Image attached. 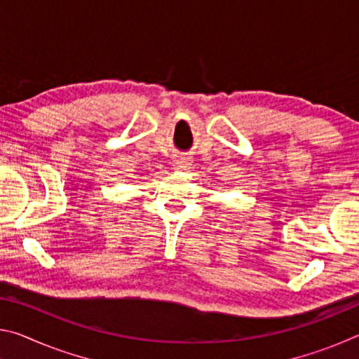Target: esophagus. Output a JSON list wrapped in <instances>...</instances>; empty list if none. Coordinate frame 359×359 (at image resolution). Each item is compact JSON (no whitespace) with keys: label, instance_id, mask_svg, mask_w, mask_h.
I'll return each instance as SVG.
<instances>
[{"label":"esophagus","instance_id":"esophagus-1","mask_svg":"<svg viewBox=\"0 0 359 359\" xmlns=\"http://www.w3.org/2000/svg\"><path fill=\"white\" fill-rule=\"evenodd\" d=\"M174 169H177V171H185V169L190 168V161L187 160V158H180V160H175L172 163Z\"/></svg>","mask_w":359,"mask_h":359}]
</instances>
